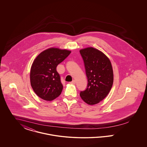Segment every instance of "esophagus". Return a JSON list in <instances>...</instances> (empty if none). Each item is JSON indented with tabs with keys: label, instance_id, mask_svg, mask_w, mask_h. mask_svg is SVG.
Returning <instances> with one entry per match:
<instances>
[{
	"label": "esophagus",
	"instance_id": "34e87169",
	"mask_svg": "<svg viewBox=\"0 0 147 147\" xmlns=\"http://www.w3.org/2000/svg\"><path fill=\"white\" fill-rule=\"evenodd\" d=\"M70 84H76V81L74 80H73L72 82H70Z\"/></svg>",
	"mask_w": 147,
	"mask_h": 147
}]
</instances>
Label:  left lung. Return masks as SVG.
<instances>
[{"label": "left lung", "instance_id": "1", "mask_svg": "<svg viewBox=\"0 0 147 147\" xmlns=\"http://www.w3.org/2000/svg\"><path fill=\"white\" fill-rule=\"evenodd\" d=\"M84 61L88 85L80 96L88 105L97 104L108 95L113 82L111 63L104 53L93 47L80 50Z\"/></svg>", "mask_w": 147, "mask_h": 147}]
</instances>
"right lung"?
Here are the masks:
<instances>
[{
  "instance_id": "right-lung-1",
  "label": "right lung",
  "mask_w": 147,
  "mask_h": 147,
  "mask_svg": "<svg viewBox=\"0 0 147 147\" xmlns=\"http://www.w3.org/2000/svg\"><path fill=\"white\" fill-rule=\"evenodd\" d=\"M70 51L49 48L35 58L30 70V83L36 95L46 101L58 97L63 90L57 65L69 55Z\"/></svg>"
}]
</instances>
